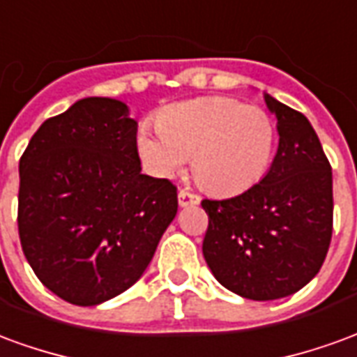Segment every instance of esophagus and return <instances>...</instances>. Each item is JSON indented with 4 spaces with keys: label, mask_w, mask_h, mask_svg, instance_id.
<instances>
[{
    "label": "esophagus",
    "mask_w": 357,
    "mask_h": 357,
    "mask_svg": "<svg viewBox=\"0 0 357 357\" xmlns=\"http://www.w3.org/2000/svg\"><path fill=\"white\" fill-rule=\"evenodd\" d=\"M178 201L179 206H193V204H199L201 202V197L193 191H189V189H181L178 193Z\"/></svg>",
    "instance_id": "obj_1"
}]
</instances>
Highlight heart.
Wrapping results in <instances>:
<instances>
[{
    "label": "heart",
    "instance_id": "1",
    "mask_svg": "<svg viewBox=\"0 0 357 357\" xmlns=\"http://www.w3.org/2000/svg\"><path fill=\"white\" fill-rule=\"evenodd\" d=\"M156 130L141 128L137 151L155 176L168 178L191 156V170L216 195L247 191L266 176L277 143L268 110L229 97H202L164 107Z\"/></svg>",
    "mask_w": 357,
    "mask_h": 357
}]
</instances>
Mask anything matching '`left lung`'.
Segmentation results:
<instances>
[{
    "instance_id": "8db88e82",
    "label": "left lung",
    "mask_w": 357,
    "mask_h": 357,
    "mask_svg": "<svg viewBox=\"0 0 357 357\" xmlns=\"http://www.w3.org/2000/svg\"><path fill=\"white\" fill-rule=\"evenodd\" d=\"M264 99L279 133L271 168L241 195L201 202L210 271L250 300L284 298L310 283L333 235V172L317 133L302 112L268 93Z\"/></svg>"
}]
</instances>
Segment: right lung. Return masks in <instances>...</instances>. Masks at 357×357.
Wrapping results in <instances>:
<instances>
[{"mask_svg": "<svg viewBox=\"0 0 357 357\" xmlns=\"http://www.w3.org/2000/svg\"><path fill=\"white\" fill-rule=\"evenodd\" d=\"M128 105L86 97L32 135L19 162V235L59 298L97 306L147 269L178 212L168 179L141 174Z\"/></svg>", "mask_w": 357, "mask_h": 357, "instance_id": "1", "label": "right lung"}]
</instances>
